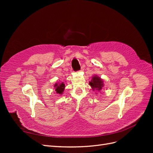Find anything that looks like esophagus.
Listing matches in <instances>:
<instances>
[{"mask_svg":"<svg viewBox=\"0 0 153 153\" xmlns=\"http://www.w3.org/2000/svg\"><path fill=\"white\" fill-rule=\"evenodd\" d=\"M84 71V69H83V68H82L80 70V71Z\"/></svg>","mask_w":153,"mask_h":153,"instance_id":"esophagus-1","label":"esophagus"}]
</instances>
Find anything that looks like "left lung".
Returning a JSON list of instances; mask_svg holds the SVG:
<instances>
[{
  "label": "left lung",
  "mask_w": 153,
  "mask_h": 153,
  "mask_svg": "<svg viewBox=\"0 0 153 153\" xmlns=\"http://www.w3.org/2000/svg\"><path fill=\"white\" fill-rule=\"evenodd\" d=\"M89 85L93 91H100L104 87V83L103 80L100 77L94 75L92 78L91 82H89Z\"/></svg>",
  "instance_id": "left-lung-1"
}]
</instances>
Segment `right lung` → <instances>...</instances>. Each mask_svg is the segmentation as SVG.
<instances>
[{"label":"right lung","mask_w":153,"mask_h":153,"mask_svg":"<svg viewBox=\"0 0 153 153\" xmlns=\"http://www.w3.org/2000/svg\"><path fill=\"white\" fill-rule=\"evenodd\" d=\"M55 88V90L56 91V93L62 94L64 91V88H65V84H64V82L62 83H56L53 86Z\"/></svg>","instance_id":"1"}]
</instances>
